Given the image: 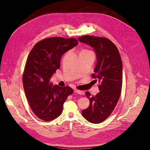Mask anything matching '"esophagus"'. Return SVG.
Segmentation results:
<instances>
[{"label": "esophagus", "mask_w": 150, "mask_h": 150, "mask_svg": "<svg viewBox=\"0 0 150 150\" xmlns=\"http://www.w3.org/2000/svg\"><path fill=\"white\" fill-rule=\"evenodd\" d=\"M74 92L76 93H78V94H80V95H83V94H84V92L83 91H78V90H75Z\"/></svg>", "instance_id": "1"}]
</instances>
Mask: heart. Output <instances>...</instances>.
<instances>
[{
    "label": "heart",
    "instance_id": "b5f03b06",
    "mask_svg": "<svg viewBox=\"0 0 150 150\" xmlns=\"http://www.w3.org/2000/svg\"><path fill=\"white\" fill-rule=\"evenodd\" d=\"M83 52H89V51H88V50H82Z\"/></svg>",
    "mask_w": 150,
    "mask_h": 150
}]
</instances>
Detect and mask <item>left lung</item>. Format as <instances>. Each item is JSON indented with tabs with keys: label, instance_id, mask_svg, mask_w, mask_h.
Returning a JSON list of instances; mask_svg holds the SVG:
<instances>
[{
	"label": "left lung",
	"instance_id": "left-lung-1",
	"mask_svg": "<svg viewBox=\"0 0 150 150\" xmlns=\"http://www.w3.org/2000/svg\"><path fill=\"white\" fill-rule=\"evenodd\" d=\"M78 39L94 50L97 64L92 76L95 83H100V92L96 96L86 93L90 105L81 114L89 122L99 123L111 114L119 100L122 86V59L117 47L108 39L86 35Z\"/></svg>",
	"mask_w": 150,
	"mask_h": 150
}]
</instances>
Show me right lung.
I'll use <instances>...</instances> for the list:
<instances>
[{
	"instance_id": "obj_1",
	"label": "right lung",
	"mask_w": 150,
	"mask_h": 150,
	"mask_svg": "<svg viewBox=\"0 0 150 150\" xmlns=\"http://www.w3.org/2000/svg\"><path fill=\"white\" fill-rule=\"evenodd\" d=\"M78 44L76 39L47 38L35 45L30 52L23 74L25 96L34 114L42 120L51 121L62 113L63 104L74 92L50 80L60 68L62 56Z\"/></svg>"
}]
</instances>
